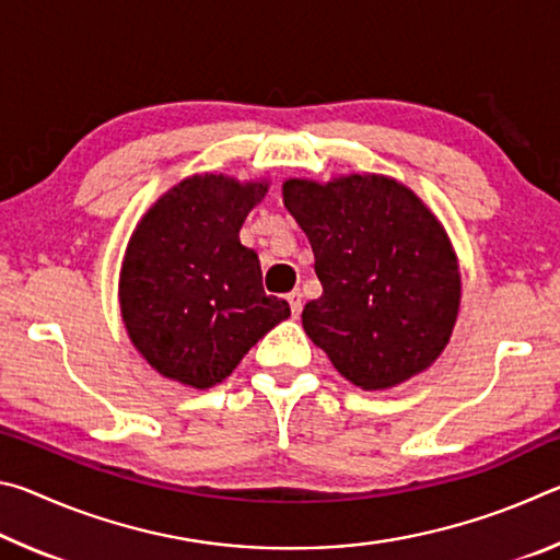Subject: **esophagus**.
<instances>
[{"instance_id":"1","label":"esophagus","mask_w":560,"mask_h":560,"mask_svg":"<svg viewBox=\"0 0 560 560\" xmlns=\"http://www.w3.org/2000/svg\"><path fill=\"white\" fill-rule=\"evenodd\" d=\"M287 299H289L291 314H293V316H299V314H301V291H299V289H293Z\"/></svg>"}]
</instances>
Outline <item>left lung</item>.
<instances>
[{
    "label": "left lung",
    "mask_w": 560,
    "mask_h": 560,
    "mask_svg": "<svg viewBox=\"0 0 560 560\" xmlns=\"http://www.w3.org/2000/svg\"><path fill=\"white\" fill-rule=\"evenodd\" d=\"M283 205L308 236L324 287L303 306V328L336 371L383 390L430 368L452 336L462 289L428 207L381 175L289 179Z\"/></svg>",
    "instance_id": "left-lung-1"
}]
</instances>
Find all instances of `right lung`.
<instances>
[{"label":"right lung","mask_w":560,"mask_h":560,"mask_svg":"<svg viewBox=\"0 0 560 560\" xmlns=\"http://www.w3.org/2000/svg\"><path fill=\"white\" fill-rule=\"evenodd\" d=\"M267 185L195 175L150 207L128 244L120 311L128 336L160 375L212 387L261 336L291 316L267 296L257 252L240 230Z\"/></svg>","instance_id":"1"}]
</instances>
